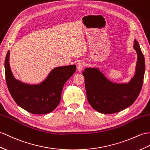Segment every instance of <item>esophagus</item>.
I'll list each match as a JSON object with an SVG mask.
<instances>
[{
	"mask_svg": "<svg viewBox=\"0 0 150 150\" xmlns=\"http://www.w3.org/2000/svg\"><path fill=\"white\" fill-rule=\"evenodd\" d=\"M84 66H85L84 62H83V61H80L78 62L77 64H76V69H77V70L79 71H81L82 69L83 68V67H84Z\"/></svg>",
	"mask_w": 150,
	"mask_h": 150,
	"instance_id": "obj_1",
	"label": "esophagus"
}]
</instances>
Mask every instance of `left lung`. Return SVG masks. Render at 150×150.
Listing matches in <instances>:
<instances>
[{
    "mask_svg": "<svg viewBox=\"0 0 150 150\" xmlns=\"http://www.w3.org/2000/svg\"><path fill=\"white\" fill-rule=\"evenodd\" d=\"M133 48L137 53L135 74L129 81L114 82L108 79L99 68H86L83 71L88 102L94 109L103 114H113L132 105L142 88L145 61L136 40Z\"/></svg>",
    "mask_w": 150,
    "mask_h": 150,
    "instance_id": "left-lung-1",
    "label": "left lung"
}]
</instances>
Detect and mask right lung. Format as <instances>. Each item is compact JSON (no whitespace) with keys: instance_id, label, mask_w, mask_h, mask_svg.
I'll return each mask as SVG.
<instances>
[{"instance_id":"right-lung-1","label":"right lung","mask_w":150,"mask_h":150,"mask_svg":"<svg viewBox=\"0 0 150 150\" xmlns=\"http://www.w3.org/2000/svg\"><path fill=\"white\" fill-rule=\"evenodd\" d=\"M9 55L8 50L4 64L6 81L9 91L17 105L34 114L52 112L60 103L62 88L76 71V65L55 68L42 82L29 84L14 76L9 65Z\"/></svg>"}]
</instances>
